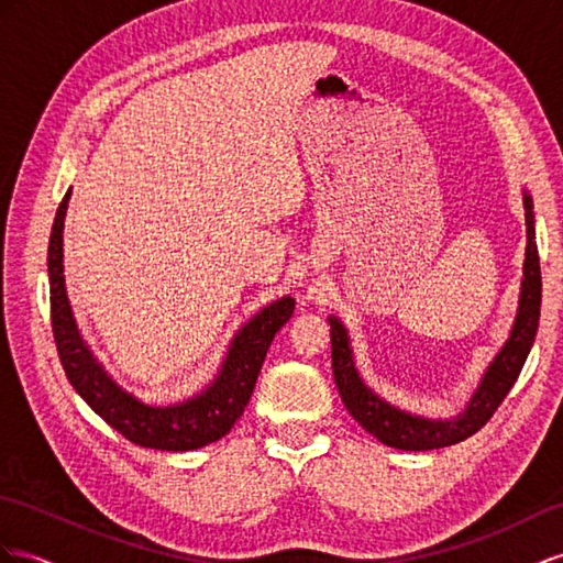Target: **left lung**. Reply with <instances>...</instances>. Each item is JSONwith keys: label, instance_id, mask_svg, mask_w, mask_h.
I'll return each instance as SVG.
<instances>
[{"label": "left lung", "instance_id": "obj_1", "mask_svg": "<svg viewBox=\"0 0 563 563\" xmlns=\"http://www.w3.org/2000/svg\"><path fill=\"white\" fill-rule=\"evenodd\" d=\"M523 209L528 244L521 295H518V309L511 333L485 368L483 378L466 401L464 411H459L452 419H428V416L405 411L390 405V401H385L376 390H371L354 364V350L347 328H344L338 316H328L330 350H333V376L340 397L347 411L354 416V421L383 444L405 452H428L456 444L471 438L473 432H478L489 421V416L497 411L501 399L509 395L530 354L532 342H536L542 301L536 213H532V197L528 195V190H523Z\"/></svg>", "mask_w": 563, "mask_h": 563}]
</instances>
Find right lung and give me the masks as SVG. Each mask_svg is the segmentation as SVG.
<instances>
[{
	"instance_id": "1",
	"label": "right lung",
	"mask_w": 563,
	"mask_h": 563,
	"mask_svg": "<svg viewBox=\"0 0 563 563\" xmlns=\"http://www.w3.org/2000/svg\"><path fill=\"white\" fill-rule=\"evenodd\" d=\"M68 199L70 187L56 209L47 250L52 330L66 378L99 419H104L125 440L140 446L162 452H190L221 440L250 405L266 352L278 330L290 321L295 299L280 297L254 313L230 340L213 380L199 393L173 405L142 401L113 380L104 364L95 356L88 340L82 338L74 309H70L64 280V219Z\"/></svg>"
}]
</instances>
